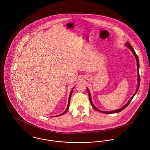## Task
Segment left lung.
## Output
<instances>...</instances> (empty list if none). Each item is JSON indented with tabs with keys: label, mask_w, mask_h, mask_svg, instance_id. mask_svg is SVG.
<instances>
[{
	"label": "left lung",
	"mask_w": 150,
	"mask_h": 150,
	"mask_svg": "<svg viewBox=\"0 0 150 150\" xmlns=\"http://www.w3.org/2000/svg\"><path fill=\"white\" fill-rule=\"evenodd\" d=\"M126 45L129 47L130 49V50L132 51V52H133V54H134V57H135V58H136V61H137V72H138V74H137V76H138V86H137V89H136V92L134 93V94L132 96V97L130 98V99L129 100L128 102L124 106V107H122V108H121L120 109H118V110H114V111H101V110H99V109H98L97 108H96V107H95V106L93 105V104L92 103V100H91V93H90V92H89V90L87 89V91H88V95H89V100H90V102H91V105H92V107L94 108V109H95L96 110H97V111H99V112H102V113H105V114H111V113H117V112H120V111H121L122 110H123L124 108H125L126 107H127L129 105V104L130 103V102H131V100H132V99H133V98L134 97V96L135 95V94L137 93V91H138V89H139V86H140V75H139V58H138V56L137 55V54H136V52H135V51H134V49H133V48L132 47V46L130 44V43H128V42H127V43H126Z\"/></svg>",
	"instance_id": "1"
}]
</instances>
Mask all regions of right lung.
Returning <instances> with one entry per match:
<instances>
[{
	"label": "right lung",
	"mask_w": 150,
	"mask_h": 150,
	"mask_svg": "<svg viewBox=\"0 0 150 150\" xmlns=\"http://www.w3.org/2000/svg\"><path fill=\"white\" fill-rule=\"evenodd\" d=\"M72 92H73V90L71 91V92H70V95H69V102H68V105H67V107L66 110L64 111V112L63 113H62L61 114H60V115H57V117H58V116H61V115H62L64 114V113H65V112L67 111V110H68V108H69V104H70V98H71V93H72Z\"/></svg>",
	"instance_id": "right-lung-1"
}]
</instances>
